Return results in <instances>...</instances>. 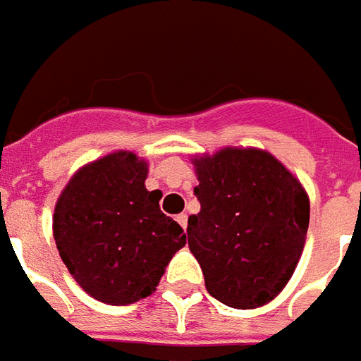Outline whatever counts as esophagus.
I'll return each instance as SVG.
<instances>
[{"instance_id": "obj_1", "label": "esophagus", "mask_w": 361, "mask_h": 361, "mask_svg": "<svg viewBox=\"0 0 361 361\" xmlns=\"http://www.w3.org/2000/svg\"><path fill=\"white\" fill-rule=\"evenodd\" d=\"M176 221H178V226L183 227V229H186V226H188V216H186V214H178V216H176Z\"/></svg>"}]
</instances>
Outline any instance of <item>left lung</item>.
Here are the masks:
<instances>
[{"mask_svg":"<svg viewBox=\"0 0 361 361\" xmlns=\"http://www.w3.org/2000/svg\"><path fill=\"white\" fill-rule=\"evenodd\" d=\"M200 212L188 217V247L209 295L257 309L290 282L309 227V196L272 153L224 147L192 159Z\"/></svg>","mask_w":361,"mask_h":361,"instance_id":"8db88e82","label":"left lung"}]
</instances>
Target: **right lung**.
<instances>
[{"label": "right lung", "mask_w": 361, "mask_h": 361, "mask_svg": "<svg viewBox=\"0 0 361 361\" xmlns=\"http://www.w3.org/2000/svg\"><path fill=\"white\" fill-rule=\"evenodd\" d=\"M147 161L114 152L71 176L54 209L56 247L73 280L109 305L152 295L165 267L186 245L183 227L145 188Z\"/></svg>", "instance_id": "obj_1"}]
</instances>
